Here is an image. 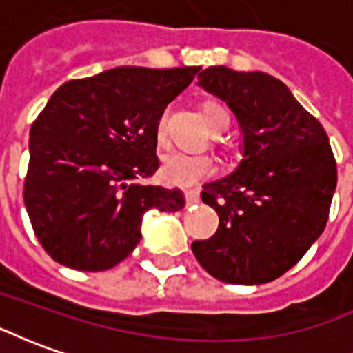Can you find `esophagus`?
Segmentation results:
<instances>
[{"instance_id": "34e87169", "label": "esophagus", "mask_w": 353, "mask_h": 353, "mask_svg": "<svg viewBox=\"0 0 353 353\" xmlns=\"http://www.w3.org/2000/svg\"><path fill=\"white\" fill-rule=\"evenodd\" d=\"M185 202H187V206H194V204H199L200 200V192L199 191H185Z\"/></svg>"}]
</instances>
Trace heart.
<instances>
[{"label":"heart","mask_w":353,"mask_h":353,"mask_svg":"<svg viewBox=\"0 0 353 353\" xmlns=\"http://www.w3.org/2000/svg\"><path fill=\"white\" fill-rule=\"evenodd\" d=\"M227 111L217 105V103H208L204 108V119H206L208 126L212 128L215 121ZM157 139L159 143L166 141V115H162L157 123ZM215 161L208 154H189L181 153V151H172L162 157L161 176L162 183L170 185V187H194L200 181H204L208 177L215 174Z\"/></svg>","instance_id":"heart-1"}]
</instances>
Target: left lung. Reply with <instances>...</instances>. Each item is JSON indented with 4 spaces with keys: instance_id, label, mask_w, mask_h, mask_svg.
Segmentation results:
<instances>
[{
    "instance_id": "obj_1",
    "label": "left lung",
    "mask_w": 353,
    "mask_h": 353,
    "mask_svg": "<svg viewBox=\"0 0 353 353\" xmlns=\"http://www.w3.org/2000/svg\"><path fill=\"white\" fill-rule=\"evenodd\" d=\"M199 87L223 100L242 134V161L210 181L202 202L219 215L210 240L192 242L200 266L227 283L259 285L295 266L325 229L336 164L323 126L280 79L212 65Z\"/></svg>"
}]
</instances>
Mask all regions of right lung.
Masks as SVG:
<instances>
[{"label": "right lung", "mask_w": 353, "mask_h": 353, "mask_svg": "<svg viewBox=\"0 0 353 353\" xmlns=\"http://www.w3.org/2000/svg\"><path fill=\"white\" fill-rule=\"evenodd\" d=\"M199 70L121 65L50 96L30 130L24 204L57 263L113 268L138 245L145 212L185 206L179 189L134 181L159 168L157 123Z\"/></svg>", "instance_id": "right-lung-1"}]
</instances>
